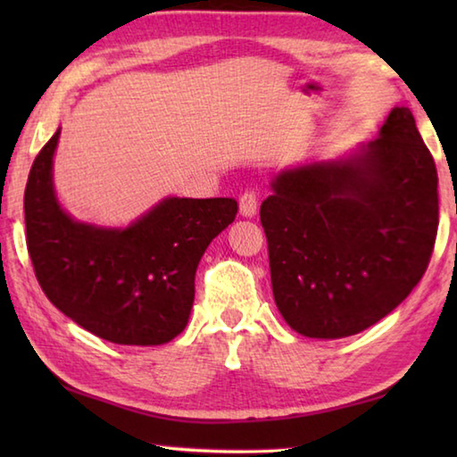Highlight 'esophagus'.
I'll use <instances>...</instances> for the list:
<instances>
[{
    "label": "esophagus",
    "mask_w": 457,
    "mask_h": 457,
    "mask_svg": "<svg viewBox=\"0 0 457 457\" xmlns=\"http://www.w3.org/2000/svg\"><path fill=\"white\" fill-rule=\"evenodd\" d=\"M256 210H258V195L256 191H244L242 197H239V212H242V215H245V218H253L256 215Z\"/></svg>",
    "instance_id": "esophagus-1"
}]
</instances>
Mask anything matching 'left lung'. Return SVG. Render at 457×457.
Returning a JSON list of instances; mask_svg holds the SVG:
<instances>
[{
	"label": "left lung",
	"mask_w": 457,
	"mask_h": 457,
	"mask_svg": "<svg viewBox=\"0 0 457 457\" xmlns=\"http://www.w3.org/2000/svg\"><path fill=\"white\" fill-rule=\"evenodd\" d=\"M437 213V169L405 106L353 157L282 171L260 221L284 320L343 338L385 319L428 270Z\"/></svg>",
	"instance_id": "obj_1"
}]
</instances>
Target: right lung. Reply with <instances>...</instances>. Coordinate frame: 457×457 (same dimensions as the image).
<instances>
[{"label": "right lung", "instance_id": "obj_1", "mask_svg": "<svg viewBox=\"0 0 457 457\" xmlns=\"http://www.w3.org/2000/svg\"><path fill=\"white\" fill-rule=\"evenodd\" d=\"M60 130L29 169L26 242L50 303L117 345H163L187 327L201 256L231 221V197H167L125 229L74 221L52 183Z\"/></svg>", "mask_w": 457, "mask_h": 457}]
</instances>
